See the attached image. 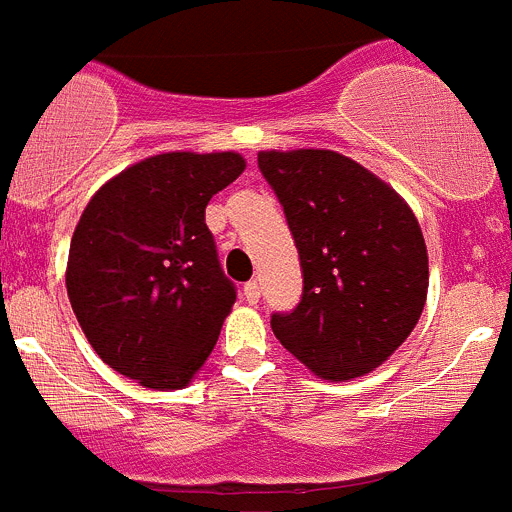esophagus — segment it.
Returning <instances> with one entry per match:
<instances>
[{"label":"esophagus","mask_w":512,"mask_h":512,"mask_svg":"<svg viewBox=\"0 0 512 512\" xmlns=\"http://www.w3.org/2000/svg\"><path fill=\"white\" fill-rule=\"evenodd\" d=\"M245 301L252 303V306L260 301V285H257V280H250V283H245Z\"/></svg>","instance_id":"obj_1"}]
</instances>
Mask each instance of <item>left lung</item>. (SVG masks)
Listing matches in <instances>:
<instances>
[{"mask_svg": "<svg viewBox=\"0 0 512 512\" xmlns=\"http://www.w3.org/2000/svg\"><path fill=\"white\" fill-rule=\"evenodd\" d=\"M296 239L301 303L273 313L275 336L331 382L380 367L418 324L428 255L411 206L385 181L334 150H262Z\"/></svg>", "mask_w": 512, "mask_h": 512, "instance_id": "left-lung-1", "label": "left lung"}]
</instances>
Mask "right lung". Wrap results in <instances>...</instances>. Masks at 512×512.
Segmentation results:
<instances>
[{"instance_id":"right-lung-1","label":"right lung","mask_w":512,"mask_h":512,"mask_svg":"<svg viewBox=\"0 0 512 512\" xmlns=\"http://www.w3.org/2000/svg\"><path fill=\"white\" fill-rule=\"evenodd\" d=\"M242 170L239 153L153 155L86 204L68 250V301L119 375L178 390L211 354L237 288L219 265L206 204Z\"/></svg>"}]
</instances>
